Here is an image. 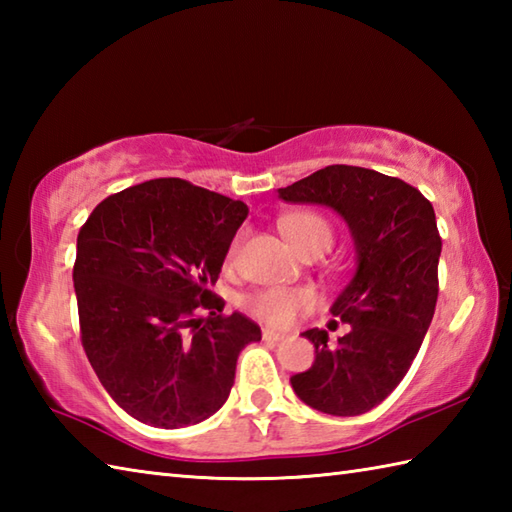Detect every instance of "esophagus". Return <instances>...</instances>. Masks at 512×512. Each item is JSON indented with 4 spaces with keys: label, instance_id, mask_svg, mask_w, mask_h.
Masks as SVG:
<instances>
[{
    "label": "esophagus",
    "instance_id": "34e87169",
    "mask_svg": "<svg viewBox=\"0 0 512 512\" xmlns=\"http://www.w3.org/2000/svg\"><path fill=\"white\" fill-rule=\"evenodd\" d=\"M264 339L266 341H281V339H284V336L286 334H281V332H275V330H270V328H264Z\"/></svg>",
    "mask_w": 512,
    "mask_h": 512
}]
</instances>
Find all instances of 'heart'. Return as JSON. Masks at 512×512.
Segmentation results:
<instances>
[{
	"mask_svg": "<svg viewBox=\"0 0 512 512\" xmlns=\"http://www.w3.org/2000/svg\"><path fill=\"white\" fill-rule=\"evenodd\" d=\"M281 231L286 233L288 242L295 246L299 253L308 246H325L332 244V228L323 220V217L314 213H295L286 215L281 220ZM237 242L231 248V255H235ZM312 292L301 288H268L257 292V295L248 301V308L259 319H266L275 325H286L297 317L301 310L312 306Z\"/></svg>",
	"mask_w": 512,
	"mask_h": 512,
	"instance_id": "b5f03b06",
	"label": "heart"
}]
</instances>
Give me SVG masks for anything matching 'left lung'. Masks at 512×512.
Returning <instances> with one entry per match:
<instances>
[{
	"instance_id": "obj_1",
	"label": "left lung",
	"mask_w": 512,
	"mask_h": 512,
	"mask_svg": "<svg viewBox=\"0 0 512 512\" xmlns=\"http://www.w3.org/2000/svg\"><path fill=\"white\" fill-rule=\"evenodd\" d=\"M277 193L284 202L328 206L350 228L356 266L330 308L350 330L334 345L325 330L303 332L314 361L290 385L312 409L361 416L405 378L436 312V213L411 184L350 165L319 169Z\"/></svg>"
}]
</instances>
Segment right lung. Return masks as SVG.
Segmentation results:
<instances>
[{
	"label": "right lung",
	"mask_w": 512,
	"mask_h": 512,
	"mask_svg": "<svg viewBox=\"0 0 512 512\" xmlns=\"http://www.w3.org/2000/svg\"><path fill=\"white\" fill-rule=\"evenodd\" d=\"M246 215L242 200L158 178L105 198L76 237L83 350L116 405L149 427L211 418L239 352L262 341L244 314H220L209 290ZM200 305L209 320L194 317Z\"/></svg>",
	"instance_id": "add662e5"
}]
</instances>
